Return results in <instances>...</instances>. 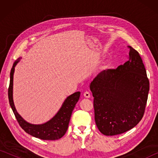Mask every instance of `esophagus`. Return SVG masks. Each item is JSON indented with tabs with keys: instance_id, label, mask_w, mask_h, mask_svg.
<instances>
[{
	"instance_id": "obj_1",
	"label": "esophagus",
	"mask_w": 158,
	"mask_h": 158,
	"mask_svg": "<svg viewBox=\"0 0 158 158\" xmlns=\"http://www.w3.org/2000/svg\"><path fill=\"white\" fill-rule=\"evenodd\" d=\"M84 96L85 98H90V94L89 92L88 91H85L84 93Z\"/></svg>"
}]
</instances>
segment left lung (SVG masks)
I'll return each instance as SVG.
<instances>
[{
    "mask_svg": "<svg viewBox=\"0 0 158 158\" xmlns=\"http://www.w3.org/2000/svg\"><path fill=\"white\" fill-rule=\"evenodd\" d=\"M129 59L116 69L103 70L90 83L95 121L106 136L135 127L145 112L149 80L139 53L128 46Z\"/></svg>",
    "mask_w": 158,
    "mask_h": 158,
    "instance_id": "1",
    "label": "left lung"
}]
</instances>
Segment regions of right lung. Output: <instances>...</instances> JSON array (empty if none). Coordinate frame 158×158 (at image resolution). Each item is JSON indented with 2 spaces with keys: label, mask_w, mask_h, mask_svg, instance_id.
I'll return each instance as SVG.
<instances>
[{
  "label": "right lung",
  "mask_w": 158,
  "mask_h": 158,
  "mask_svg": "<svg viewBox=\"0 0 158 158\" xmlns=\"http://www.w3.org/2000/svg\"><path fill=\"white\" fill-rule=\"evenodd\" d=\"M19 60L15 61L10 72V81L8 88V98L10 106L13 111L17 122L21 127L33 137L39 138L42 140H56L59 139L65 135L68 128L69 120L73 111L78 102L80 97V92H76L67 98L62 106L56 115L49 121L42 125H33L25 121L19 114L13 102L12 89H13V74L15 67Z\"/></svg>",
  "instance_id": "obj_1"
}]
</instances>
